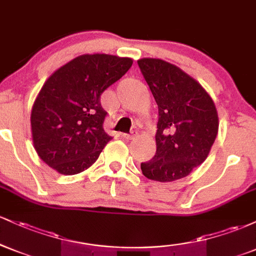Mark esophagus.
<instances>
[{"label": "esophagus", "instance_id": "esophagus-1", "mask_svg": "<svg viewBox=\"0 0 256 256\" xmlns=\"http://www.w3.org/2000/svg\"><path fill=\"white\" fill-rule=\"evenodd\" d=\"M137 136V131H131V134H124L122 137L126 138V140H134V137Z\"/></svg>", "mask_w": 256, "mask_h": 256}]
</instances>
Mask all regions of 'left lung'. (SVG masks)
Instances as JSON below:
<instances>
[{
    "label": "left lung",
    "mask_w": 256,
    "mask_h": 256,
    "mask_svg": "<svg viewBox=\"0 0 256 256\" xmlns=\"http://www.w3.org/2000/svg\"><path fill=\"white\" fill-rule=\"evenodd\" d=\"M137 64L158 108L156 152L140 164L142 173L162 183L186 177L207 158L218 134L213 100L174 64L160 58Z\"/></svg>",
    "instance_id": "obj_1"
}]
</instances>
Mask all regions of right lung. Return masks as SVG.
<instances>
[{
	"label": "right lung",
	"instance_id": "obj_1",
	"mask_svg": "<svg viewBox=\"0 0 256 256\" xmlns=\"http://www.w3.org/2000/svg\"><path fill=\"white\" fill-rule=\"evenodd\" d=\"M132 66L128 58L82 55L54 72L31 112L38 156L61 174H77L98 160L112 140L104 130L101 94Z\"/></svg>",
	"mask_w": 256,
	"mask_h": 256
}]
</instances>
